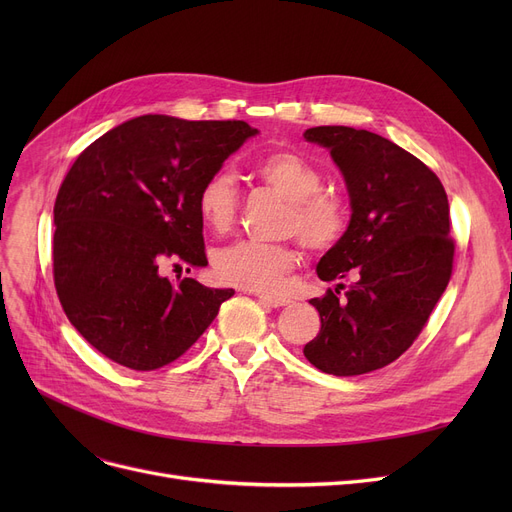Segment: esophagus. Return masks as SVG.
<instances>
[{
	"label": "esophagus",
	"mask_w": 512,
	"mask_h": 512,
	"mask_svg": "<svg viewBox=\"0 0 512 512\" xmlns=\"http://www.w3.org/2000/svg\"><path fill=\"white\" fill-rule=\"evenodd\" d=\"M255 297L261 301V303H265V305H270V307H274V309H278V307H284V305H288L290 303V299H286V297H282V294H267V292H255Z\"/></svg>",
	"instance_id": "34e87169"
}]
</instances>
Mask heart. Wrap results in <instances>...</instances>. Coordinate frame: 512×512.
Returning a JSON list of instances; mask_svg holds the SVG:
<instances>
[{
  "label": "heart",
  "mask_w": 512,
  "mask_h": 512,
  "mask_svg": "<svg viewBox=\"0 0 512 512\" xmlns=\"http://www.w3.org/2000/svg\"><path fill=\"white\" fill-rule=\"evenodd\" d=\"M253 174L267 188L288 199L284 213L286 234H299L311 251H330L348 230V207L344 199L324 188V174L305 155L278 149L261 155ZM240 193L232 174L218 170L209 174L197 191V213L215 234L228 232L238 215ZM220 282L253 292H274L286 274L297 265L292 242L236 240L220 247L211 257Z\"/></svg>",
  "instance_id": "obj_1"
}]
</instances>
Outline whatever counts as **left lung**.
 Segmentation results:
<instances>
[{
    "mask_svg": "<svg viewBox=\"0 0 512 512\" xmlns=\"http://www.w3.org/2000/svg\"><path fill=\"white\" fill-rule=\"evenodd\" d=\"M303 137L330 149L353 207L344 238L317 263V276L338 286L309 301L321 330L303 353L344 378L382 369L417 340L452 276L446 191L421 159L375 132L315 126Z\"/></svg>",
    "mask_w": 512,
    "mask_h": 512,
    "instance_id": "1",
    "label": "left lung"
}]
</instances>
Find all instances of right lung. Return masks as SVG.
I'll return each mask as SVG.
<instances>
[{
	"mask_svg": "<svg viewBox=\"0 0 512 512\" xmlns=\"http://www.w3.org/2000/svg\"><path fill=\"white\" fill-rule=\"evenodd\" d=\"M242 120L149 114L76 157L53 205V284L70 324L134 371L176 361L234 290L164 276L207 265L197 191L249 137Z\"/></svg>",
	"mask_w": 512,
	"mask_h": 512,
	"instance_id": "right-lung-1",
	"label": "right lung"
}]
</instances>
